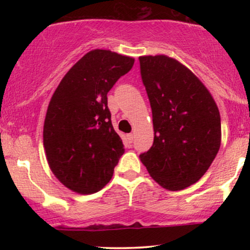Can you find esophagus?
<instances>
[{
	"instance_id": "34e87169",
	"label": "esophagus",
	"mask_w": 250,
	"mask_h": 250,
	"mask_svg": "<svg viewBox=\"0 0 250 250\" xmlns=\"http://www.w3.org/2000/svg\"><path fill=\"white\" fill-rule=\"evenodd\" d=\"M127 139H128V142L129 143H133V141H134V135L133 134H128L127 135Z\"/></svg>"
}]
</instances>
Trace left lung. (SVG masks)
<instances>
[{"label":"left lung","instance_id":"left-lung-1","mask_svg":"<svg viewBox=\"0 0 250 250\" xmlns=\"http://www.w3.org/2000/svg\"><path fill=\"white\" fill-rule=\"evenodd\" d=\"M139 60L154 125L153 146L140 159L160 186L181 190L205 175L219 151V108L179 61L165 55Z\"/></svg>","mask_w":250,"mask_h":250}]
</instances>
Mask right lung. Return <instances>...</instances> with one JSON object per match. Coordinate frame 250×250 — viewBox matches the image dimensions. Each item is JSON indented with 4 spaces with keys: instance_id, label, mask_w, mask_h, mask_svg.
Returning <instances> with one entry per match:
<instances>
[{
    "instance_id": "obj_1",
    "label": "right lung",
    "mask_w": 250,
    "mask_h": 250,
    "mask_svg": "<svg viewBox=\"0 0 250 250\" xmlns=\"http://www.w3.org/2000/svg\"><path fill=\"white\" fill-rule=\"evenodd\" d=\"M134 61L110 50L89 51L65 74L51 97L43 145L51 171L70 190H101L125 153L111 125L107 94Z\"/></svg>"
}]
</instances>
